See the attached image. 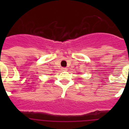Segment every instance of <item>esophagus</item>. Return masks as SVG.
Here are the masks:
<instances>
[{
	"label": "esophagus",
	"instance_id": "34e87169",
	"mask_svg": "<svg viewBox=\"0 0 129 129\" xmlns=\"http://www.w3.org/2000/svg\"><path fill=\"white\" fill-rule=\"evenodd\" d=\"M61 71H62V72L67 71V68H61Z\"/></svg>",
	"mask_w": 129,
	"mask_h": 129
}]
</instances>
